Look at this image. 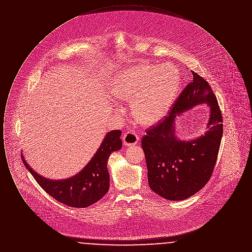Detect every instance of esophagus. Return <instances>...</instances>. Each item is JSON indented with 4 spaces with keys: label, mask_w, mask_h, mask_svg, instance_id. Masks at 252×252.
Wrapping results in <instances>:
<instances>
[{
    "label": "esophagus",
    "mask_w": 252,
    "mask_h": 252,
    "mask_svg": "<svg viewBox=\"0 0 252 252\" xmlns=\"http://www.w3.org/2000/svg\"><path fill=\"white\" fill-rule=\"evenodd\" d=\"M123 141L124 144L130 146V145H135L139 141V136L137 135V133L134 131H127L124 134L123 137Z\"/></svg>",
    "instance_id": "34e87169"
}]
</instances>
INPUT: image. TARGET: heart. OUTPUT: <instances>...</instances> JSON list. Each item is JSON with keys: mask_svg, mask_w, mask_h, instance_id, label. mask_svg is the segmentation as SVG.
I'll return each instance as SVG.
<instances>
[{"mask_svg": "<svg viewBox=\"0 0 252 252\" xmlns=\"http://www.w3.org/2000/svg\"><path fill=\"white\" fill-rule=\"evenodd\" d=\"M178 69L171 63L140 64L117 76L112 91L124 102L132 100V115L144 126L161 120L174 104L180 89Z\"/></svg>", "mask_w": 252, "mask_h": 252, "instance_id": "heart-1", "label": "heart"}]
</instances>
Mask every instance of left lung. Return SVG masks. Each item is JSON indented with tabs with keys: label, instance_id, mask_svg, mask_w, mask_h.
<instances>
[{
	"label": "left lung",
	"instance_id": "8db88e82",
	"mask_svg": "<svg viewBox=\"0 0 252 252\" xmlns=\"http://www.w3.org/2000/svg\"><path fill=\"white\" fill-rule=\"evenodd\" d=\"M192 81L180 93L168 115L146 129L142 139L149 187L168 200H183L200 191L216 166L223 134V119L216 95L202 76L192 71ZM200 103L211 108L208 130L195 140L174 136V117Z\"/></svg>",
	"mask_w": 252,
	"mask_h": 252
}]
</instances>
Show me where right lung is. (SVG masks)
<instances>
[{"mask_svg": "<svg viewBox=\"0 0 252 252\" xmlns=\"http://www.w3.org/2000/svg\"><path fill=\"white\" fill-rule=\"evenodd\" d=\"M121 130L108 132L95 155L76 176L64 180H47L33 171L24 156V165L38 185L60 203L73 208H86L100 200L109 189L107 163L110 154L122 148Z\"/></svg>", "mask_w": 252, "mask_h": 252, "instance_id": "obj_1", "label": "right lung"}]
</instances>
